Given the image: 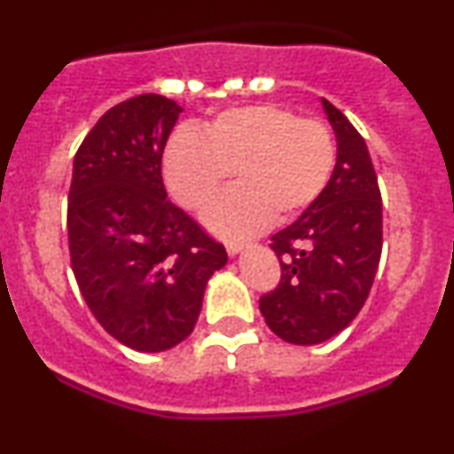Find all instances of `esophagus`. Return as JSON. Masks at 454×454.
<instances>
[{"mask_svg": "<svg viewBox=\"0 0 454 454\" xmlns=\"http://www.w3.org/2000/svg\"><path fill=\"white\" fill-rule=\"evenodd\" d=\"M245 247H247V243H243V241H231V243H226L228 256H237V254H241Z\"/></svg>", "mask_w": 454, "mask_h": 454, "instance_id": "esophagus-1", "label": "esophagus"}]
</instances>
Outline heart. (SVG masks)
Instances as JSON below:
<instances>
[{"label":"heart","mask_w":454,"mask_h":454,"mask_svg":"<svg viewBox=\"0 0 454 454\" xmlns=\"http://www.w3.org/2000/svg\"><path fill=\"white\" fill-rule=\"evenodd\" d=\"M333 168L335 143L325 123L270 104L223 111L200 132L181 129L164 151L166 185L190 211H205L237 176V190L205 217L223 239L290 222L325 192Z\"/></svg>","instance_id":"heart-1"}]
</instances>
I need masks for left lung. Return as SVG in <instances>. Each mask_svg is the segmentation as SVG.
<instances>
[{
    "instance_id": "8db88e82",
    "label": "left lung",
    "mask_w": 454,
    "mask_h": 454,
    "mask_svg": "<svg viewBox=\"0 0 454 454\" xmlns=\"http://www.w3.org/2000/svg\"><path fill=\"white\" fill-rule=\"evenodd\" d=\"M337 140L331 181L294 223L270 237L281 279L260 299L270 331L294 346L341 333L363 309L382 254V196L364 138L322 98Z\"/></svg>"
}]
</instances>
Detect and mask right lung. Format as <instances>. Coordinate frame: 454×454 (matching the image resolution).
I'll list each match as a JSON object with an SVG mask.
<instances>
[{
	"label": "right lung",
	"instance_id": "right-lung-1",
	"mask_svg": "<svg viewBox=\"0 0 454 454\" xmlns=\"http://www.w3.org/2000/svg\"><path fill=\"white\" fill-rule=\"evenodd\" d=\"M184 113L143 93L100 117L74 155L67 243L82 299L108 335L164 352L194 331L207 281L228 262L166 196L161 153Z\"/></svg>",
	"mask_w": 454,
	"mask_h": 454
}]
</instances>
